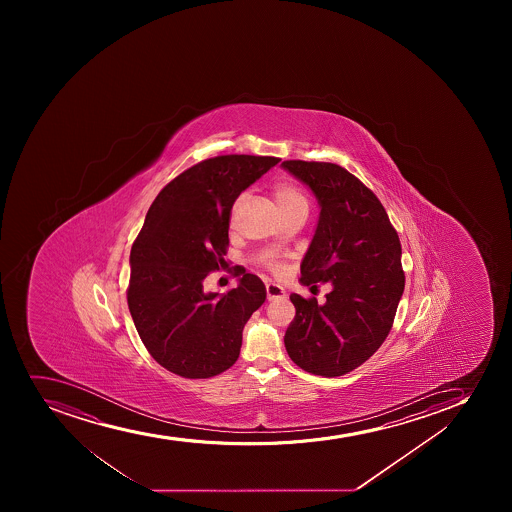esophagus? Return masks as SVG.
I'll list each match as a JSON object with an SVG mask.
<instances>
[{"label":"esophagus","instance_id":"esophagus-1","mask_svg":"<svg viewBox=\"0 0 512 512\" xmlns=\"http://www.w3.org/2000/svg\"><path fill=\"white\" fill-rule=\"evenodd\" d=\"M265 290H267V299L274 300L279 299V297H284L285 290L284 287H280L277 284H265Z\"/></svg>","mask_w":512,"mask_h":512}]
</instances>
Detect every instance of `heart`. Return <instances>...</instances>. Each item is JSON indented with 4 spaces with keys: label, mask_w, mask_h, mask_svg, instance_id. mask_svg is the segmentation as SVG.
Returning a JSON list of instances; mask_svg holds the SVG:
<instances>
[{
    "label": "heart",
    "mask_w": 512,
    "mask_h": 512,
    "mask_svg": "<svg viewBox=\"0 0 512 512\" xmlns=\"http://www.w3.org/2000/svg\"><path fill=\"white\" fill-rule=\"evenodd\" d=\"M274 198L280 213L297 210V208H309V202L304 193L300 192V188L295 187L292 183H279L275 187ZM238 205H240V200L237 202V207ZM272 269L279 270V265H272Z\"/></svg>",
    "instance_id": "1"
}]
</instances>
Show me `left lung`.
Segmentation results:
<instances>
[{"mask_svg": "<svg viewBox=\"0 0 512 512\" xmlns=\"http://www.w3.org/2000/svg\"><path fill=\"white\" fill-rule=\"evenodd\" d=\"M285 172L319 203V218L300 264V284H329L324 304L290 295L295 317L287 354L310 374L344 375L374 355L404 294L402 248L379 198L335 163L289 160Z\"/></svg>", "mask_w": 512, "mask_h": 512, "instance_id": "8db88e82", "label": "left lung"}]
</instances>
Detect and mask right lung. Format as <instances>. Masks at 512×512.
Masks as SVG:
<instances>
[{"label": "right lung", "mask_w": 512, "mask_h": 512, "mask_svg": "<svg viewBox=\"0 0 512 512\" xmlns=\"http://www.w3.org/2000/svg\"><path fill=\"white\" fill-rule=\"evenodd\" d=\"M275 157L225 155L188 168L158 193L130 253L128 309L158 364L187 379L230 369L243 327L267 290L253 274L225 295L203 280L223 267L230 210L238 195L279 163Z\"/></svg>", "instance_id": "right-lung-1"}]
</instances>
